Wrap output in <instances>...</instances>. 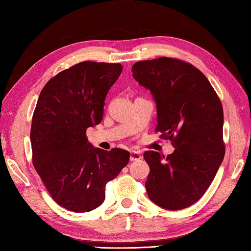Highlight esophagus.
Returning a JSON list of instances; mask_svg holds the SVG:
<instances>
[{"label":"esophagus","instance_id":"1","mask_svg":"<svg viewBox=\"0 0 251 251\" xmlns=\"http://www.w3.org/2000/svg\"><path fill=\"white\" fill-rule=\"evenodd\" d=\"M142 158H143V156H142V154L139 153V152H137V151H132V152H131L130 160H131L132 162H134V161H139V160H142Z\"/></svg>","mask_w":251,"mask_h":251}]
</instances>
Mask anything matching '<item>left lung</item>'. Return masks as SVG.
Segmentation results:
<instances>
[{
	"label": "left lung",
	"instance_id": "8db88e82",
	"mask_svg": "<svg viewBox=\"0 0 251 251\" xmlns=\"http://www.w3.org/2000/svg\"><path fill=\"white\" fill-rule=\"evenodd\" d=\"M132 72L153 96L155 131L175 147L166 158L154 151L144 153L150 167L147 193L158 206L182 210L203 196L224 160L222 102L203 73L183 60H142Z\"/></svg>",
	"mask_w": 251,
	"mask_h": 251
}]
</instances>
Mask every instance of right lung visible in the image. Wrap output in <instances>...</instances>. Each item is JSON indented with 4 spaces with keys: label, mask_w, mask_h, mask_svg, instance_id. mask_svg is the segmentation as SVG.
<instances>
[{
    "label": "right lung",
    "mask_w": 251,
    "mask_h": 251,
    "mask_svg": "<svg viewBox=\"0 0 251 251\" xmlns=\"http://www.w3.org/2000/svg\"><path fill=\"white\" fill-rule=\"evenodd\" d=\"M121 64L82 62L42 88L30 127L33 165L55 202L84 213L100 206L105 185L129 163V151L94 148L86 130L103 118Z\"/></svg>",
    "instance_id": "1"
}]
</instances>
